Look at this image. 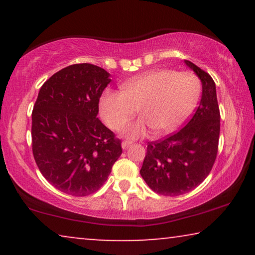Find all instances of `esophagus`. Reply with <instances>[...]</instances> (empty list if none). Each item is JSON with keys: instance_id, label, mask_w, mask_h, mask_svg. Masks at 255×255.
Here are the masks:
<instances>
[{"instance_id": "esophagus-1", "label": "esophagus", "mask_w": 255, "mask_h": 255, "mask_svg": "<svg viewBox=\"0 0 255 255\" xmlns=\"http://www.w3.org/2000/svg\"><path fill=\"white\" fill-rule=\"evenodd\" d=\"M132 142L131 141H128V140H124L123 142H122V147H123V149H127L128 146H131Z\"/></svg>"}]
</instances>
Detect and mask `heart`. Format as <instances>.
<instances>
[{
    "label": "heart",
    "instance_id": "obj_1",
    "mask_svg": "<svg viewBox=\"0 0 255 255\" xmlns=\"http://www.w3.org/2000/svg\"><path fill=\"white\" fill-rule=\"evenodd\" d=\"M200 81L190 72L153 69L121 86V93L106 90L100 99V113L106 124L120 130L134 116L141 118L126 126L125 137L137 139L148 133H167L181 125L196 106Z\"/></svg>",
    "mask_w": 255,
    "mask_h": 255
}]
</instances>
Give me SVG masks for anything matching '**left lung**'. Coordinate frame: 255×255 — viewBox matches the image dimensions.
Returning <instances> with one entry per match:
<instances>
[{
  "label": "left lung",
  "instance_id": "1",
  "mask_svg": "<svg viewBox=\"0 0 255 255\" xmlns=\"http://www.w3.org/2000/svg\"><path fill=\"white\" fill-rule=\"evenodd\" d=\"M184 62L202 82L200 106L186 127L162 140L148 142L140 169L147 186L165 196H179L200 186L218 152L221 114L215 81L191 61Z\"/></svg>",
  "mask_w": 255,
  "mask_h": 255
}]
</instances>
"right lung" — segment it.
<instances>
[{"label":"right lung","mask_w":255,"mask_h":255,"mask_svg":"<svg viewBox=\"0 0 255 255\" xmlns=\"http://www.w3.org/2000/svg\"><path fill=\"white\" fill-rule=\"evenodd\" d=\"M109 76L99 66L71 65L41 86L34 103V160L52 186L72 196L99 190L122 154L120 139L97 118Z\"/></svg>","instance_id":"right-lung-1"}]
</instances>
